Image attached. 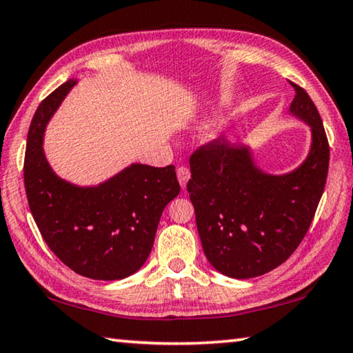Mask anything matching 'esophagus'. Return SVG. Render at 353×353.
I'll return each mask as SVG.
<instances>
[{
  "mask_svg": "<svg viewBox=\"0 0 353 353\" xmlns=\"http://www.w3.org/2000/svg\"><path fill=\"white\" fill-rule=\"evenodd\" d=\"M176 172H177L179 183H181L182 188H185V187H187V182H188V179H190V170L185 165H182V166H177Z\"/></svg>",
  "mask_w": 353,
  "mask_h": 353,
  "instance_id": "esophagus-1",
  "label": "esophagus"
}]
</instances>
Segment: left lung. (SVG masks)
Listing matches in <instances>:
<instances>
[{
	"mask_svg": "<svg viewBox=\"0 0 353 353\" xmlns=\"http://www.w3.org/2000/svg\"><path fill=\"white\" fill-rule=\"evenodd\" d=\"M294 88L290 112L312 128V149L290 174L271 176L246 146L216 139L190 157L187 183L202 249L214 270L250 279L276 270L307 235L324 193L330 146L310 94Z\"/></svg>",
	"mask_w": 353,
	"mask_h": 353,
	"instance_id": "8db88e82",
	"label": "left lung"
}]
</instances>
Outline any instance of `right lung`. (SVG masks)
<instances>
[{
  "label": "right lung",
  "mask_w": 353,
  "mask_h": 353,
  "mask_svg": "<svg viewBox=\"0 0 353 353\" xmlns=\"http://www.w3.org/2000/svg\"><path fill=\"white\" fill-rule=\"evenodd\" d=\"M76 81L41 101L29 126L25 188L45 243L70 270L94 280L129 277L151 254L163 208L181 191L174 166L134 163L98 187H76L48 165L46 123Z\"/></svg>",
  "instance_id": "add662e5"
}]
</instances>
